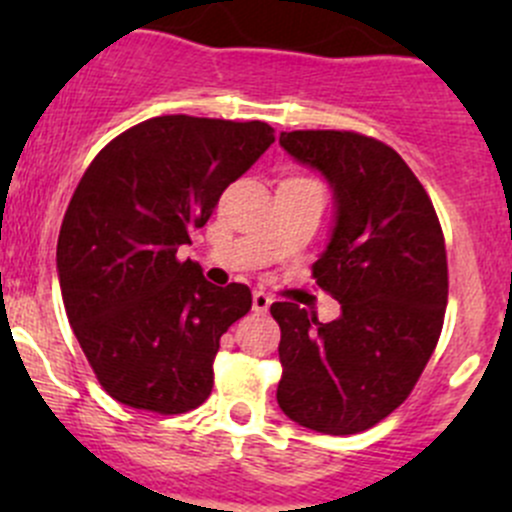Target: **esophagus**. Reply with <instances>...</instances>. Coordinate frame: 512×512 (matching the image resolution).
<instances>
[{
  "mask_svg": "<svg viewBox=\"0 0 512 512\" xmlns=\"http://www.w3.org/2000/svg\"><path fill=\"white\" fill-rule=\"evenodd\" d=\"M270 304H272L270 294H265V292L252 294V309H255V312H267V309H270Z\"/></svg>",
  "mask_w": 512,
  "mask_h": 512,
  "instance_id": "34e87169",
  "label": "esophagus"
}]
</instances>
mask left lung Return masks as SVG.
Instances as JSON below:
<instances>
[{"mask_svg":"<svg viewBox=\"0 0 512 512\" xmlns=\"http://www.w3.org/2000/svg\"><path fill=\"white\" fill-rule=\"evenodd\" d=\"M334 193V227L312 275L342 304L334 322L275 302L277 404L299 426L349 436L399 409L426 369L448 302V265L431 198L404 158L354 131L280 133Z\"/></svg>","mask_w":512,"mask_h":512,"instance_id":"1","label":"left lung"}]
</instances>
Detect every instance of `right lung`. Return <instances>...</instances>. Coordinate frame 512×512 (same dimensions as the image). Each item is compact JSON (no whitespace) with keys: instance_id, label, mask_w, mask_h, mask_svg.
I'll return each instance as SVG.
<instances>
[{"instance_id":"obj_1","label":"right lung","mask_w":512,"mask_h":512,"mask_svg":"<svg viewBox=\"0 0 512 512\" xmlns=\"http://www.w3.org/2000/svg\"><path fill=\"white\" fill-rule=\"evenodd\" d=\"M275 143L262 121L156 116L91 160L56 245L61 297L98 384L153 414H185L213 391L220 337L250 287H215L180 260L220 195Z\"/></svg>"}]
</instances>
